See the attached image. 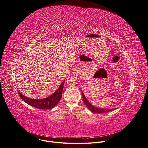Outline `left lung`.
Segmentation results:
<instances>
[{"label": "left lung", "mask_w": 148, "mask_h": 148, "mask_svg": "<svg viewBox=\"0 0 148 148\" xmlns=\"http://www.w3.org/2000/svg\"><path fill=\"white\" fill-rule=\"evenodd\" d=\"M81 90V92H82V98H83V99H84V103L85 104V105L87 106V108L89 109V110L93 112V113H106V112H110V111H112L113 110H115L116 109H105V108H97L93 105H92L89 101L87 99V98H86V97L85 96L83 91Z\"/></svg>", "instance_id": "8db88e82"}]
</instances>
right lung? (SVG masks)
Returning a JSON list of instances; mask_svg holds the SVG:
<instances>
[{
	"mask_svg": "<svg viewBox=\"0 0 148 148\" xmlns=\"http://www.w3.org/2000/svg\"><path fill=\"white\" fill-rule=\"evenodd\" d=\"M65 80L59 86L57 89L51 95L43 98V99H32L29 97H26L25 95L21 94L18 90V93L22 99L30 106L40 109H50L54 108L59 102L62 94V91L63 89V85Z\"/></svg>",
	"mask_w": 148,
	"mask_h": 148,
	"instance_id": "add662e5",
	"label": "right lung"
}]
</instances>
